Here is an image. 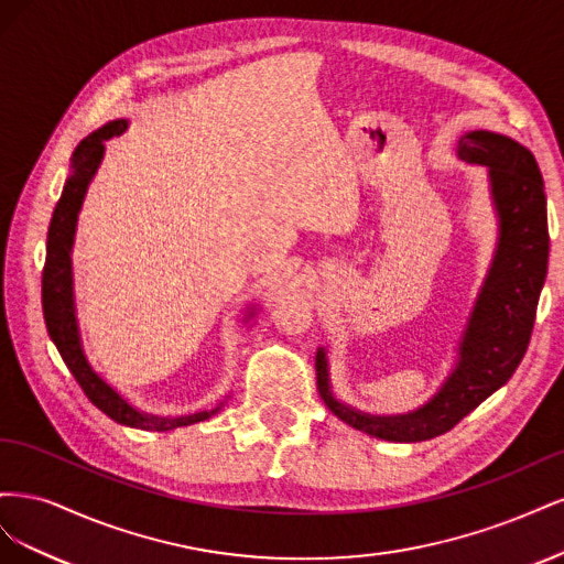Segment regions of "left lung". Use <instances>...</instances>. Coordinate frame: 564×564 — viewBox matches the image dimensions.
<instances>
[{"label": "left lung", "instance_id": "1", "mask_svg": "<svg viewBox=\"0 0 564 564\" xmlns=\"http://www.w3.org/2000/svg\"><path fill=\"white\" fill-rule=\"evenodd\" d=\"M458 158L489 169L501 235L497 256L458 346V365L437 395L404 416H369L340 404L329 388L327 357L317 352V390L352 429L390 442H421L454 425L501 388L527 352L549 270V216L539 164L518 141L491 131L460 135Z\"/></svg>", "mask_w": 564, "mask_h": 564}]
</instances>
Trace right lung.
Wrapping results in <instances>:
<instances>
[{
	"label": "right lung",
	"mask_w": 564,
	"mask_h": 564,
	"mask_svg": "<svg viewBox=\"0 0 564 564\" xmlns=\"http://www.w3.org/2000/svg\"><path fill=\"white\" fill-rule=\"evenodd\" d=\"M124 129H127L124 119H117V122H110L104 129L87 135V139H84L75 150L73 176L65 181L63 195L48 224L46 261L42 270V311H44L46 332L51 340L56 344L65 367L70 369L75 381L84 390V395H87L100 412L108 414L117 423L131 425V429L164 433V431L181 429V425H191V423L209 419L218 412L220 406L212 409V412H197V414L176 416V419H160V416H148V414L135 412L131 404H127L122 398H119L117 392L89 367L87 357L82 352L75 305H73L70 249H73L77 214L82 207L84 193H87L96 169L100 160H104V150H106L104 143L112 139V135L122 133Z\"/></svg>",
	"instance_id": "add662e5"
}]
</instances>
